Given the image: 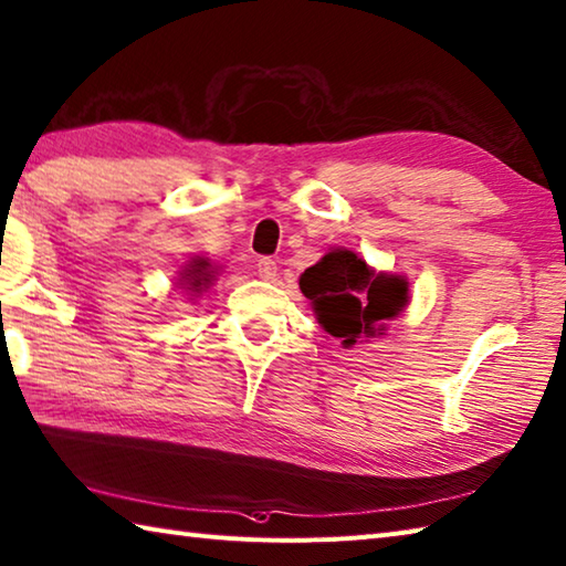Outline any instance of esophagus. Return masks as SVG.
I'll return each mask as SVG.
<instances>
[{"instance_id": "obj_1", "label": "esophagus", "mask_w": 566, "mask_h": 566, "mask_svg": "<svg viewBox=\"0 0 566 566\" xmlns=\"http://www.w3.org/2000/svg\"><path fill=\"white\" fill-rule=\"evenodd\" d=\"M258 272L262 280H274L276 276V262L272 258H260L258 260Z\"/></svg>"}]
</instances>
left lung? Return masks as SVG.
Masks as SVG:
<instances>
[{
	"mask_svg": "<svg viewBox=\"0 0 566 566\" xmlns=\"http://www.w3.org/2000/svg\"><path fill=\"white\" fill-rule=\"evenodd\" d=\"M302 294L314 304L318 324L343 346H356L360 336H373L382 321L402 312L407 282L392 274H375L365 260L350 250H331L302 280ZM366 302L360 303L357 294Z\"/></svg>",
	"mask_w": 566,
	"mask_h": 566,
	"instance_id": "obj_1",
	"label": "left lung"
}]
</instances>
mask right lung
I'll return each mask as SVG.
<instances>
[{
  "mask_svg": "<svg viewBox=\"0 0 566 566\" xmlns=\"http://www.w3.org/2000/svg\"><path fill=\"white\" fill-rule=\"evenodd\" d=\"M193 270H188V274H186V280H188V284L193 286V290L198 292V286H203L206 282H208V262L206 260H196V264H191Z\"/></svg>",
  "mask_w": 566,
  "mask_h": 566,
  "instance_id": "add662e5",
  "label": "right lung"
}]
</instances>
